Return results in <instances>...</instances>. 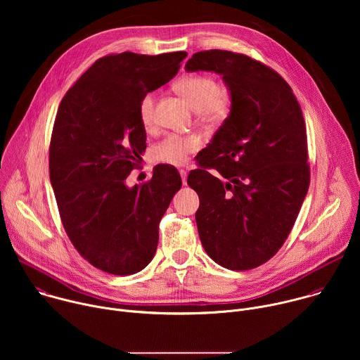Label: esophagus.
<instances>
[{
	"label": "esophagus",
	"mask_w": 360,
	"mask_h": 360,
	"mask_svg": "<svg viewBox=\"0 0 360 360\" xmlns=\"http://www.w3.org/2000/svg\"><path fill=\"white\" fill-rule=\"evenodd\" d=\"M179 174H181V178H182V185H186V176H188V172H186L185 169H181V171H179Z\"/></svg>",
	"instance_id": "esophagus-1"
}]
</instances>
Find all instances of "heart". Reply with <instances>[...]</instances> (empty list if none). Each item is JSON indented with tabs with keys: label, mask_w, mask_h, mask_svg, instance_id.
Instances as JSON below:
<instances>
[{
	"label": "heart",
	"mask_w": 360,
	"mask_h": 360,
	"mask_svg": "<svg viewBox=\"0 0 360 360\" xmlns=\"http://www.w3.org/2000/svg\"><path fill=\"white\" fill-rule=\"evenodd\" d=\"M176 91L188 101V104L198 111L205 121H218L228 115L231 108V96L219 88L217 79L211 75H188L176 82ZM155 94H145L138 105L139 121L143 128L149 129L155 121ZM199 146L196 136L168 135L152 149L153 158L169 165H184L188 155Z\"/></svg>",
	"instance_id": "obj_1"
}]
</instances>
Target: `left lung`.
<instances>
[{"label": "left lung", "instance_id": "8db88e82", "mask_svg": "<svg viewBox=\"0 0 360 360\" xmlns=\"http://www.w3.org/2000/svg\"><path fill=\"white\" fill-rule=\"evenodd\" d=\"M185 71L222 75L231 96L228 118L188 176L202 199L195 214L202 246L226 269H253L283 245L309 188L299 102L278 72L231 51H200Z\"/></svg>", "mask_w": 360, "mask_h": 360}]
</instances>
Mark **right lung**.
<instances>
[{
  "mask_svg": "<svg viewBox=\"0 0 360 360\" xmlns=\"http://www.w3.org/2000/svg\"><path fill=\"white\" fill-rule=\"evenodd\" d=\"M185 51L121 53L96 60L63 98L49 145V179L77 250L112 275L142 271L157 252L158 225L181 189L178 171L153 168L143 185L127 178L146 148L141 98L171 81Z\"/></svg>",
  "mask_w": 360,
  "mask_h": 360,
  "instance_id": "obj_1",
  "label": "right lung"
}]
</instances>
